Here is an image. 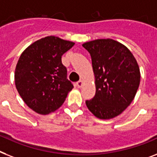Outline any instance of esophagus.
<instances>
[{
	"instance_id": "obj_1",
	"label": "esophagus",
	"mask_w": 157,
	"mask_h": 157,
	"mask_svg": "<svg viewBox=\"0 0 157 157\" xmlns=\"http://www.w3.org/2000/svg\"><path fill=\"white\" fill-rule=\"evenodd\" d=\"M76 86H77V87H78V88H81V86H82V85H83V81H77V82L76 83Z\"/></svg>"
}]
</instances>
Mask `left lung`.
Wrapping results in <instances>:
<instances>
[{"label":"left lung","instance_id":"obj_1","mask_svg":"<svg viewBox=\"0 0 157 157\" xmlns=\"http://www.w3.org/2000/svg\"><path fill=\"white\" fill-rule=\"evenodd\" d=\"M95 76L96 94L85 104L100 119L119 115L132 103L140 82L137 61L123 44L110 39L87 42Z\"/></svg>","mask_w":157,"mask_h":157}]
</instances>
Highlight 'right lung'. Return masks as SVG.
Wrapping results in <instances>:
<instances>
[{
  "label": "right lung",
  "mask_w": 157,
  "mask_h": 157,
  "mask_svg": "<svg viewBox=\"0 0 157 157\" xmlns=\"http://www.w3.org/2000/svg\"><path fill=\"white\" fill-rule=\"evenodd\" d=\"M74 44L48 36L21 53L15 69V85L24 102L38 114L45 115L56 110L72 90L61 57Z\"/></svg>",
  "instance_id": "right-lung-1"
}]
</instances>
